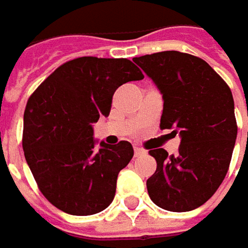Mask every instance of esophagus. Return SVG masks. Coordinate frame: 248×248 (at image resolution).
<instances>
[{
    "label": "esophagus",
    "mask_w": 248,
    "mask_h": 248,
    "mask_svg": "<svg viewBox=\"0 0 248 248\" xmlns=\"http://www.w3.org/2000/svg\"><path fill=\"white\" fill-rule=\"evenodd\" d=\"M143 153H145V150H143V149L138 148V146H134V155H135L137 157L140 156V155H143Z\"/></svg>",
    "instance_id": "obj_1"
}]
</instances>
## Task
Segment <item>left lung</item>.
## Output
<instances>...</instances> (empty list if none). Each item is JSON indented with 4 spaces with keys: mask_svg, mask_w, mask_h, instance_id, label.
<instances>
[{
    "mask_svg": "<svg viewBox=\"0 0 248 248\" xmlns=\"http://www.w3.org/2000/svg\"><path fill=\"white\" fill-rule=\"evenodd\" d=\"M163 95L160 127L181 137L176 155L150 150L156 172L146 181L152 202L167 211L195 210L214 195L228 172L237 137L228 84L203 59L164 51L134 58Z\"/></svg>",
    "mask_w": 248,
    "mask_h": 248,
    "instance_id": "left-lung-1",
    "label": "left lung"
}]
</instances>
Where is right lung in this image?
Instances as JSON below:
<instances>
[{
  "label": "right lung",
  "instance_id": "1",
  "mask_svg": "<svg viewBox=\"0 0 248 248\" xmlns=\"http://www.w3.org/2000/svg\"><path fill=\"white\" fill-rule=\"evenodd\" d=\"M143 74L128 59L82 56L66 62L34 91L23 117V150L49 203L72 215L109 207L119 172L134 156L121 140L96 146L92 124L109 116L120 85Z\"/></svg>",
  "mask_w": 248,
  "mask_h": 248
}]
</instances>
